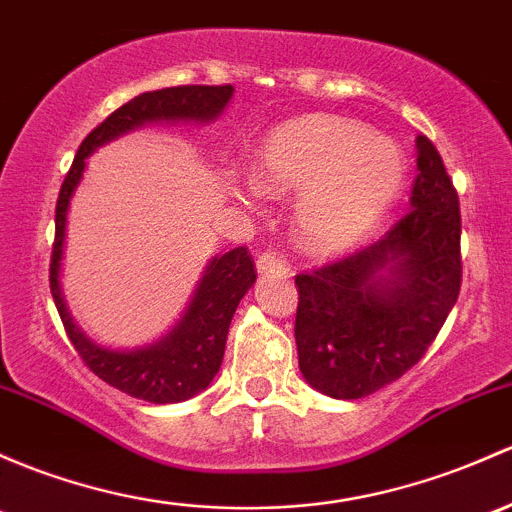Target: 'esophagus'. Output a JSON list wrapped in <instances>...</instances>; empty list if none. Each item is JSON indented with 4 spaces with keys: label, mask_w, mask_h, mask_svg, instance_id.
Masks as SVG:
<instances>
[{
    "label": "esophagus",
    "mask_w": 512,
    "mask_h": 512,
    "mask_svg": "<svg viewBox=\"0 0 512 512\" xmlns=\"http://www.w3.org/2000/svg\"><path fill=\"white\" fill-rule=\"evenodd\" d=\"M255 265L260 274H289L287 262H284L277 252H262V255L257 257Z\"/></svg>",
    "instance_id": "esophagus-1"
}]
</instances>
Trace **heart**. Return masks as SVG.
Listing matches in <instances>:
<instances>
[{
    "instance_id": "1",
    "label": "heart",
    "mask_w": 512,
    "mask_h": 512,
    "mask_svg": "<svg viewBox=\"0 0 512 512\" xmlns=\"http://www.w3.org/2000/svg\"><path fill=\"white\" fill-rule=\"evenodd\" d=\"M407 181V157L395 139L343 115H304L262 144L252 186L297 196L294 235L306 250L341 252L390 213Z\"/></svg>"
}]
</instances>
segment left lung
Listing matches in <instances>:
<instances>
[{
	"label": "left lung",
	"mask_w": 512,
	"mask_h": 512,
	"mask_svg": "<svg viewBox=\"0 0 512 512\" xmlns=\"http://www.w3.org/2000/svg\"><path fill=\"white\" fill-rule=\"evenodd\" d=\"M417 171L410 213L385 238L297 277L299 370L333 400H360L402 378L459 297V196L422 134Z\"/></svg>",
	"instance_id": "left-lung-1"
}]
</instances>
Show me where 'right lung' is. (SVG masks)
Instances as JSON below:
<instances>
[{
	"label": "right lung",
	"mask_w": 512,
	"mask_h": 512,
	"mask_svg": "<svg viewBox=\"0 0 512 512\" xmlns=\"http://www.w3.org/2000/svg\"><path fill=\"white\" fill-rule=\"evenodd\" d=\"M233 85H179V88L152 90L132 98L112 112L80 144L71 171L63 181L56 203V242L51 257V294L66 326L68 338L83 363L105 380L107 385L154 405H171L198 395L213 383L220 370L228 341V328L235 309L257 274L245 247L215 255L208 260L203 277L198 279L184 314L164 336L137 348H110L90 338L68 311L61 289L63 245L71 198L83 181L90 154L102 144L147 125H176L196 122L208 125L218 120L233 98Z\"/></svg>",
	"instance_id": "right-lung-1"
}]
</instances>
